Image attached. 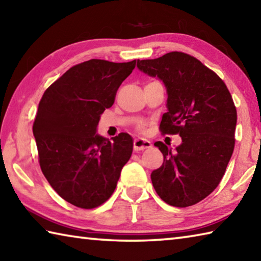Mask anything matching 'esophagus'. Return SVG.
Listing matches in <instances>:
<instances>
[{
	"mask_svg": "<svg viewBox=\"0 0 261 261\" xmlns=\"http://www.w3.org/2000/svg\"><path fill=\"white\" fill-rule=\"evenodd\" d=\"M151 142L145 139H141L138 138L134 140V150L135 151H140V150H144V149H148V148H151Z\"/></svg>",
	"mask_w": 261,
	"mask_h": 261,
	"instance_id": "34e87169",
	"label": "esophagus"
}]
</instances>
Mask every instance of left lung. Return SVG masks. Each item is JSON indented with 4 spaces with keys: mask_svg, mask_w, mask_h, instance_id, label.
<instances>
[{
    "mask_svg": "<svg viewBox=\"0 0 261 261\" xmlns=\"http://www.w3.org/2000/svg\"><path fill=\"white\" fill-rule=\"evenodd\" d=\"M136 66L163 81L167 112L161 130L182 139L175 149L154 143L164 162L151 173L153 188L172 206H191L217 188L234 151L237 113L231 95L216 73L185 53L138 59Z\"/></svg>",
    "mask_w": 261,
    "mask_h": 261,
    "instance_id": "left-lung-1",
    "label": "left lung"
}]
</instances>
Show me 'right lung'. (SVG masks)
I'll list each match as a JSON object with an SVG mask.
<instances>
[{
    "label": "right lung",
    "mask_w": 261,
    "mask_h": 261,
    "mask_svg": "<svg viewBox=\"0 0 261 261\" xmlns=\"http://www.w3.org/2000/svg\"><path fill=\"white\" fill-rule=\"evenodd\" d=\"M135 64L103 59L77 64L40 100L33 135L41 170L54 190L74 206L94 208L108 200L133 152L130 135L120 133L109 141L96 130Z\"/></svg>",
    "instance_id": "1"
}]
</instances>
